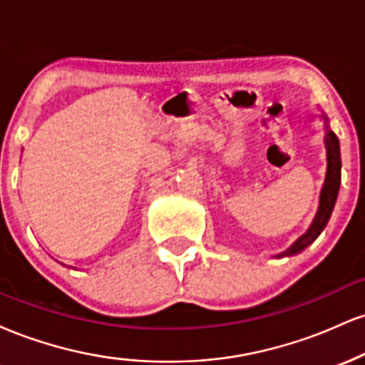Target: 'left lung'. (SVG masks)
<instances>
[{"label": "left lung", "mask_w": 365, "mask_h": 365, "mask_svg": "<svg viewBox=\"0 0 365 365\" xmlns=\"http://www.w3.org/2000/svg\"><path fill=\"white\" fill-rule=\"evenodd\" d=\"M319 118L324 121V148H326V177L322 183L321 195H319V207H317L316 216H314L312 225L309 226L307 232L302 237L297 238L293 244L288 247L282 254L274 255L276 259L279 257H290V255L300 254L305 247H309L321 235L322 230L328 225L331 212H333L334 204H336L338 192H340L341 183V156H340V140L334 135V132L329 130V120L324 113H321Z\"/></svg>", "instance_id": "8db88e82"}]
</instances>
